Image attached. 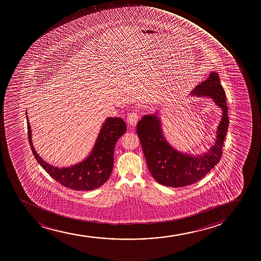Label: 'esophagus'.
Here are the masks:
<instances>
[{
	"mask_svg": "<svg viewBox=\"0 0 261 261\" xmlns=\"http://www.w3.org/2000/svg\"><path fill=\"white\" fill-rule=\"evenodd\" d=\"M138 120H139V114L137 112H132L129 114L128 117H127V122L129 125L135 126L138 122Z\"/></svg>",
	"mask_w": 261,
	"mask_h": 261,
	"instance_id": "34e87169",
	"label": "esophagus"
}]
</instances>
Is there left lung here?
I'll list each match as a JSON object with an SVG mask.
<instances>
[{
    "label": "left lung",
    "instance_id": "left-lung-1",
    "mask_svg": "<svg viewBox=\"0 0 261 261\" xmlns=\"http://www.w3.org/2000/svg\"><path fill=\"white\" fill-rule=\"evenodd\" d=\"M191 95L211 97L222 109L215 144L204 154L191 155L174 149L165 140L157 113L145 115L137 124L136 132L149 172L156 181L167 187L181 188L196 183L219 163L222 156L229 119L226 93L220 84L219 74L212 72L205 82L192 91Z\"/></svg>",
    "mask_w": 261,
    "mask_h": 261
}]
</instances>
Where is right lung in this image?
<instances>
[{"label":"right lung","instance_id":"1","mask_svg":"<svg viewBox=\"0 0 261 261\" xmlns=\"http://www.w3.org/2000/svg\"><path fill=\"white\" fill-rule=\"evenodd\" d=\"M28 120V137L36 161L53 179L66 188L77 191L94 190L102 186L111 174L114 166V147L126 132L121 118L109 117L103 123L90 154L84 161L69 167H53L39 156L33 146L31 126Z\"/></svg>","mask_w":261,"mask_h":261}]
</instances>
